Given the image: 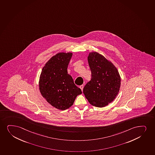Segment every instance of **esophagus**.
Wrapping results in <instances>:
<instances>
[{"instance_id":"esophagus-1","label":"esophagus","mask_w":155,"mask_h":155,"mask_svg":"<svg viewBox=\"0 0 155 155\" xmlns=\"http://www.w3.org/2000/svg\"><path fill=\"white\" fill-rule=\"evenodd\" d=\"M84 85H81V86H80V87H79V88H80V89L81 90V91H82L83 90V88H84Z\"/></svg>"}]
</instances>
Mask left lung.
<instances>
[{"mask_svg": "<svg viewBox=\"0 0 155 155\" xmlns=\"http://www.w3.org/2000/svg\"><path fill=\"white\" fill-rule=\"evenodd\" d=\"M88 61L91 78L83 92L91 104L104 107L113 101L119 93L120 76L112 63L97 52L89 53Z\"/></svg>", "mask_w": 155, "mask_h": 155, "instance_id": "8db88e82", "label": "left lung"}]
</instances>
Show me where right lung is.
Segmentation results:
<instances>
[{"label": "right lung", "mask_w": 155, "mask_h": 155, "mask_svg": "<svg viewBox=\"0 0 155 155\" xmlns=\"http://www.w3.org/2000/svg\"><path fill=\"white\" fill-rule=\"evenodd\" d=\"M72 55L59 53L53 56L43 68L39 81L42 96L53 107L61 110L71 107L77 96L82 94L67 72Z\"/></svg>", "instance_id": "add662e5"}]
</instances>
